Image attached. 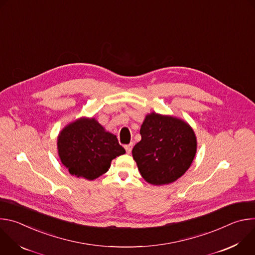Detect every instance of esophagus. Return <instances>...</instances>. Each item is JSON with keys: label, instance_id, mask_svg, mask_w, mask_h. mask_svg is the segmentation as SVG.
Wrapping results in <instances>:
<instances>
[{"label": "esophagus", "instance_id": "1", "mask_svg": "<svg viewBox=\"0 0 255 255\" xmlns=\"http://www.w3.org/2000/svg\"><path fill=\"white\" fill-rule=\"evenodd\" d=\"M132 147H133V143H130V144L125 145L126 152H127V153H131V151H132Z\"/></svg>", "mask_w": 255, "mask_h": 255}]
</instances>
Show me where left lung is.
<instances>
[{"label":"left lung","mask_w":255,"mask_h":255,"mask_svg":"<svg viewBox=\"0 0 255 255\" xmlns=\"http://www.w3.org/2000/svg\"><path fill=\"white\" fill-rule=\"evenodd\" d=\"M140 134L132 155L147 183L168 185L189 169L196 155L197 139L188 123L151 113L145 117Z\"/></svg>","instance_id":"obj_1"}]
</instances>
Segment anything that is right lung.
<instances>
[{
	"label": "right lung",
	"instance_id": "obj_1",
	"mask_svg": "<svg viewBox=\"0 0 255 255\" xmlns=\"http://www.w3.org/2000/svg\"><path fill=\"white\" fill-rule=\"evenodd\" d=\"M61 162L71 175L93 180L110 168L111 161L126 151L115 135L94 119L81 118L67 125L57 139Z\"/></svg>",
	"mask_w": 255,
	"mask_h": 255
}]
</instances>
